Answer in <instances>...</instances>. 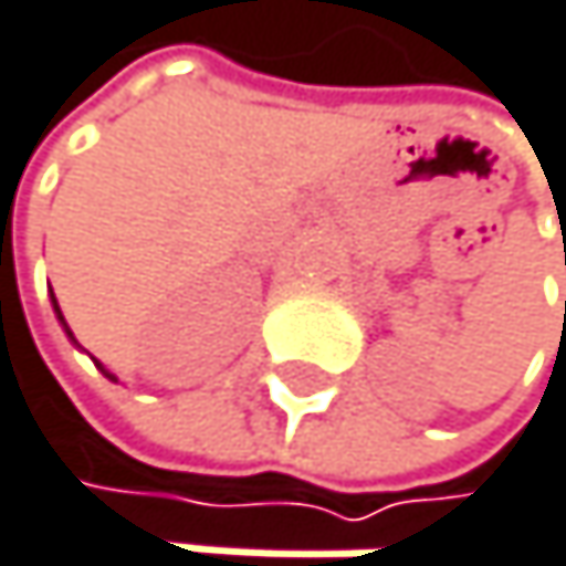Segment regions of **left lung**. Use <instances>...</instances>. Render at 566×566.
<instances>
[{
  "mask_svg": "<svg viewBox=\"0 0 566 566\" xmlns=\"http://www.w3.org/2000/svg\"><path fill=\"white\" fill-rule=\"evenodd\" d=\"M564 318H566V305H564Z\"/></svg>",
  "mask_w": 566,
  "mask_h": 566,
  "instance_id": "1",
  "label": "left lung"
}]
</instances>
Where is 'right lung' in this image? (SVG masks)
Masks as SVG:
<instances>
[{
  "label": "right lung",
  "instance_id": "1",
  "mask_svg": "<svg viewBox=\"0 0 566 566\" xmlns=\"http://www.w3.org/2000/svg\"><path fill=\"white\" fill-rule=\"evenodd\" d=\"M53 312H56V318H60V325H63V333H67V336H71V339H74V333H71V329H67V322H63V312H60V305H56V298H53ZM97 366H101V363H97ZM101 374H104V377H107V380H115V377H112V374H107V369H104V366H101Z\"/></svg>",
  "mask_w": 566,
  "mask_h": 566
}]
</instances>
